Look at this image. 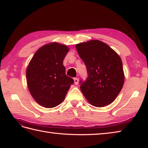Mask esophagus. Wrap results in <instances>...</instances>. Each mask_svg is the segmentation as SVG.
Wrapping results in <instances>:
<instances>
[{
    "instance_id": "34e87169",
    "label": "esophagus",
    "mask_w": 148,
    "mask_h": 148,
    "mask_svg": "<svg viewBox=\"0 0 148 148\" xmlns=\"http://www.w3.org/2000/svg\"><path fill=\"white\" fill-rule=\"evenodd\" d=\"M74 84L76 85H77L79 83V79L77 78V77H75V78L74 79Z\"/></svg>"
}]
</instances>
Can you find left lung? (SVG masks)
I'll list each match as a JSON object with an SVG mask.
<instances>
[{"label":"left lung","mask_w":148,"mask_h":148,"mask_svg":"<svg viewBox=\"0 0 148 148\" xmlns=\"http://www.w3.org/2000/svg\"><path fill=\"white\" fill-rule=\"evenodd\" d=\"M86 66L88 77L79 82L80 89L90 104L103 107L114 102L124 84L121 59L108 45L98 40L76 45Z\"/></svg>","instance_id":"1"}]
</instances>
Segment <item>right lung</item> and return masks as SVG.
<instances>
[{
    "mask_svg": "<svg viewBox=\"0 0 148 148\" xmlns=\"http://www.w3.org/2000/svg\"><path fill=\"white\" fill-rule=\"evenodd\" d=\"M69 49L53 42L39 48L27 66V86L33 99L41 106L53 108L64 101L74 79L65 73L63 60Z\"/></svg>",
    "mask_w": 148,
    "mask_h": 148,
    "instance_id": "obj_1",
    "label": "right lung"
}]
</instances>
